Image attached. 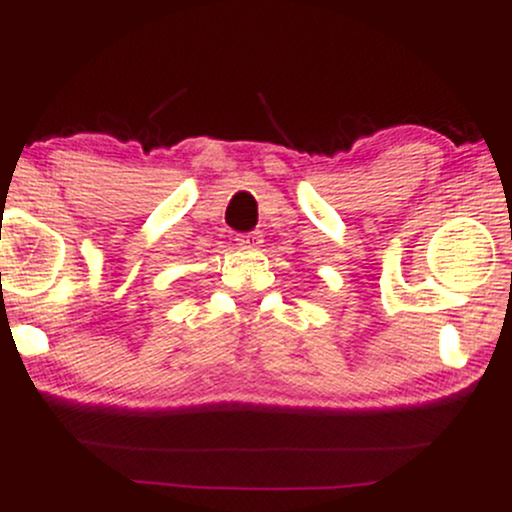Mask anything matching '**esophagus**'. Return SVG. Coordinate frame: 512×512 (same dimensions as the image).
Returning a JSON list of instances; mask_svg holds the SVG:
<instances>
[{"label": "esophagus", "instance_id": "obj_1", "mask_svg": "<svg viewBox=\"0 0 512 512\" xmlns=\"http://www.w3.org/2000/svg\"><path fill=\"white\" fill-rule=\"evenodd\" d=\"M236 240L243 250H257L262 245L260 233H243V236H238Z\"/></svg>", "mask_w": 512, "mask_h": 512}]
</instances>
